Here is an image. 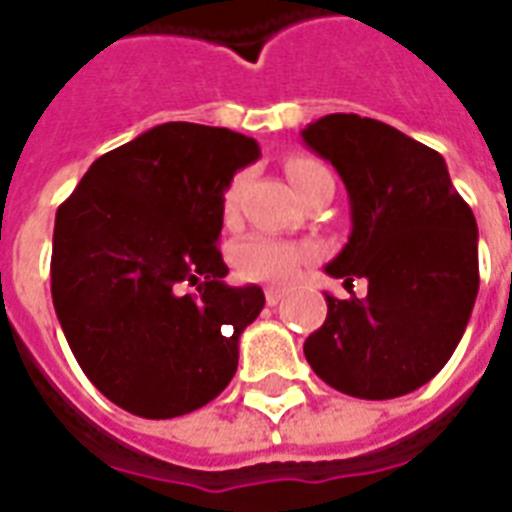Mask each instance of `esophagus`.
<instances>
[{"mask_svg": "<svg viewBox=\"0 0 512 512\" xmlns=\"http://www.w3.org/2000/svg\"><path fill=\"white\" fill-rule=\"evenodd\" d=\"M284 295H287V292H284V287H265V303L268 305H276Z\"/></svg>", "mask_w": 512, "mask_h": 512, "instance_id": "esophagus-1", "label": "esophagus"}]
</instances>
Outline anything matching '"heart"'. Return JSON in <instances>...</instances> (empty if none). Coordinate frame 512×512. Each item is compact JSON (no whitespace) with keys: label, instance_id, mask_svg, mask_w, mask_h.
Here are the masks:
<instances>
[{"label":"heart","instance_id":"heart-1","mask_svg":"<svg viewBox=\"0 0 512 512\" xmlns=\"http://www.w3.org/2000/svg\"><path fill=\"white\" fill-rule=\"evenodd\" d=\"M319 172H324V167L311 159H303V156H295L287 162V177L289 183L295 185V191L303 183H308L311 177H316ZM241 188H244V175H236L231 183L225 185L223 191V217L231 220L239 209V196ZM313 255V247L308 244H297V241H284L273 239V236H263V233H255V236H247L244 241H239L233 247V268L239 276L252 281H284L289 279L292 273L297 271V265L308 260Z\"/></svg>","mask_w":512,"mask_h":512}]
</instances>
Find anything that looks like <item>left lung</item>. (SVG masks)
<instances>
[{
	"mask_svg": "<svg viewBox=\"0 0 512 512\" xmlns=\"http://www.w3.org/2000/svg\"><path fill=\"white\" fill-rule=\"evenodd\" d=\"M303 143L345 183L350 236L324 268L369 281L358 300L327 295L303 350L321 380L369 401L412 393L452 358L478 295V225L444 156L358 114L311 122Z\"/></svg>",
	"mask_w": 512,
	"mask_h": 512,
	"instance_id": "left-lung-1",
	"label": "left lung"
}]
</instances>
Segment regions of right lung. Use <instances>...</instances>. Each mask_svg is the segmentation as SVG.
I'll return each instance as SVG.
<instances>
[{
	"instance_id": "1",
	"label": "right lung",
	"mask_w": 512,
	"mask_h": 512,
	"mask_svg": "<svg viewBox=\"0 0 512 512\" xmlns=\"http://www.w3.org/2000/svg\"><path fill=\"white\" fill-rule=\"evenodd\" d=\"M255 138L167 122L92 162L58 207L52 303L76 361L127 412L170 420L220 396L263 289L223 284V191ZM199 283L185 296L184 281Z\"/></svg>"
}]
</instances>
